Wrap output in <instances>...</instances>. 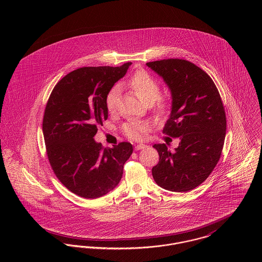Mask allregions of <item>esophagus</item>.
<instances>
[{
    "label": "esophagus",
    "mask_w": 262,
    "mask_h": 262,
    "mask_svg": "<svg viewBox=\"0 0 262 262\" xmlns=\"http://www.w3.org/2000/svg\"><path fill=\"white\" fill-rule=\"evenodd\" d=\"M146 147H147V145H145V144H137V145H135V150L144 149Z\"/></svg>",
    "instance_id": "1"
}]
</instances>
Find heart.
<instances>
[{
  "label": "heart",
  "mask_w": 262,
  "mask_h": 262,
  "mask_svg": "<svg viewBox=\"0 0 262 262\" xmlns=\"http://www.w3.org/2000/svg\"><path fill=\"white\" fill-rule=\"evenodd\" d=\"M129 86L133 90L135 95L145 104V105H152L160 95V85L158 81L149 75L145 71H138L128 81ZM118 96H119V88L113 86L109 91L106 97V106L107 110L110 113L115 112L117 109L118 103ZM167 104L165 100L159 99L157 100L156 110L158 114L166 111ZM148 129L147 123L144 122H137V121H130L124 125L123 131L124 134L132 139V140H141Z\"/></svg>",
  "instance_id": "heart-1"
}]
</instances>
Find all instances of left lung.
<instances>
[{"mask_svg": "<svg viewBox=\"0 0 262 262\" xmlns=\"http://www.w3.org/2000/svg\"><path fill=\"white\" fill-rule=\"evenodd\" d=\"M146 66L162 77L171 95V111L162 132L180 137L174 152L154 144L159 154L152 176L159 187L177 192L200 186L218 163L226 136V115L213 79L185 59H163Z\"/></svg>", "mask_w": 262, "mask_h": 262, "instance_id": "1", "label": "left lung"}]
</instances>
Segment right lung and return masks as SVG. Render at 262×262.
Instances as JSON below:
<instances>
[{"label":"right lung","instance_id":"add662e5","mask_svg":"<svg viewBox=\"0 0 262 262\" xmlns=\"http://www.w3.org/2000/svg\"><path fill=\"white\" fill-rule=\"evenodd\" d=\"M131 64L75 70L57 82L47 102L42 130L50 165L81 198L97 199L117 187L133 152L129 142L104 149L94 139L108 118L107 94Z\"/></svg>","mask_w":262,"mask_h":262}]
</instances>
